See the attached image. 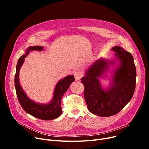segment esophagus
Returning a JSON list of instances; mask_svg holds the SVG:
<instances>
[{
  "instance_id": "esophagus-1",
  "label": "esophagus",
  "mask_w": 149,
  "mask_h": 149,
  "mask_svg": "<svg viewBox=\"0 0 149 149\" xmlns=\"http://www.w3.org/2000/svg\"><path fill=\"white\" fill-rule=\"evenodd\" d=\"M74 75L75 79L77 81L80 80L81 79V78L83 76V73L80 71V70H76V71L74 72Z\"/></svg>"
}]
</instances>
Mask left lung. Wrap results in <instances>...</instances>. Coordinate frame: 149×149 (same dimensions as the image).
<instances>
[{
	"label": "left lung",
	"instance_id": "8db88e82",
	"mask_svg": "<svg viewBox=\"0 0 149 149\" xmlns=\"http://www.w3.org/2000/svg\"><path fill=\"white\" fill-rule=\"evenodd\" d=\"M120 59L112 86L107 91L101 88L97 77L103 74L109 66L103 59L96 61L81 79L84 97L88 110L100 116H111L119 113L132 99L136 86V72L132 54L120 46L112 48Z\"/></svg>",
	"mask_w": 149,
	"mask_h": 149
}]
</instances>
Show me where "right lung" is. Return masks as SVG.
Here are the masks:
<instances>
[{
  "mask_svg": "<svg viewBox=\"0 0 149 149\" xmlns=\"http://www.w3.org/2000/svg\"><path fill=\"white\" fill-rule=\"evenodd\" d=\"M42 51V46H31L26 50L24 56H22L18 60L16 66V72L15 74V88L19 102L28 113L37 118L43 120H51L57 118L61 114L62 109L61 107V100L63 95L69 88L70 84L74 80V75H69L60 80L56 85L54 90V98L52 102L48 104H38L33 102L27 97L25 93L20 87L19 81L20 69L24 62L25 58L28 56L31 51Z\"/></svg>",
  "mask_w": 149,
  "mask_h": 149,
  "instance_id": "right-lung-1",
  "label": "right lung"
}]
</instances>
